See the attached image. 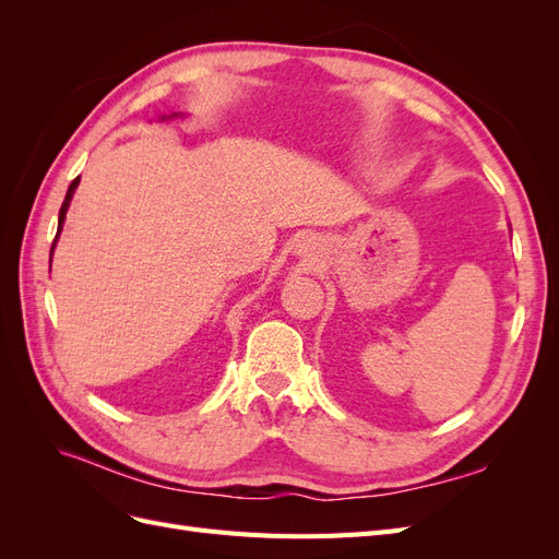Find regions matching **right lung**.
<instances>
[{"instance_id":"right-lung-1","label":"right lung","mask_w":559,"mask_h":559,"mask_svg":"<svg viewBox=\"0 0 559 559\" xmlns=\"http://www.w3.org/2000/svg\"><path fill=\"white\" fill-rule=\"evenodd\" d=\"M79 179H81V177H76V179L70 183V189H67L64 202H62V207H60V216H58V233H56V240H58V235H60V230H62L64 214H67V207H70V200H72V195H74V189L79 186ZM56 240H53V247H56ZM53 247H50V253H53Z\"/></svg>"}]
</instances>
